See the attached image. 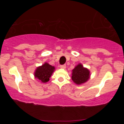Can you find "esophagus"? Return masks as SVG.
Listing matches in <instances>:
<instances>
[{"label": "esophagus", "mask_w": 124, "mask_h": 124, "mask_svg": "<svg viewBox=\"0 0 124 124\" xmlns=\"http://www.w3.org/2000/svg\"><path fill=\"white\" fill-rule=\"evenodd\" d=\"M59 67H60V68H61V69H65V68H66V65H61Z\"/></svg>", "instance_id": "1"}]
</instances>
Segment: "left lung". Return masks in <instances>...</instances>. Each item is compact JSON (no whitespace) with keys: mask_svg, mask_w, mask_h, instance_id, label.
Wrapping results in <instances>:
<instances>
[{"mask_svg":"<svg viewBox=\"0 0 124 124\" xmlns=\"http://www.w3.org/2000/svg\"><path fill=\"white\" fill-rule=\"evenodd\" d=\"M90 72L82 63H79L72 70V79L75 84L80 85L85 83L90 78Z\"/></svg>","mask_w":124,"mask_h":124,"instance_id":"obj_1","label":"left lung"}]
</instances>
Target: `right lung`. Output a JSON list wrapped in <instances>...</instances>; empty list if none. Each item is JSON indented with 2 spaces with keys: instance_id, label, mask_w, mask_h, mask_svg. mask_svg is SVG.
Masks as SVG:
<instances>
[{
  "instance_id": "1",
  "label": "right lung",
  "mask_w": 124,
  "mask_h": 124,
  "mask_svg": "<svg viewBox=\"0 0 124 124\" xmlns=\"http://www.w3.org/2000/svg\"><path fill=\"white\" fill-rule=\"evenodd\" d=\"M55 67L49 65L47 62H45L43 65L37 68L35 70L34 77L38 79V82L45 83L49 80V78L55 71Z\"/></svg>"
}]
</instances>
